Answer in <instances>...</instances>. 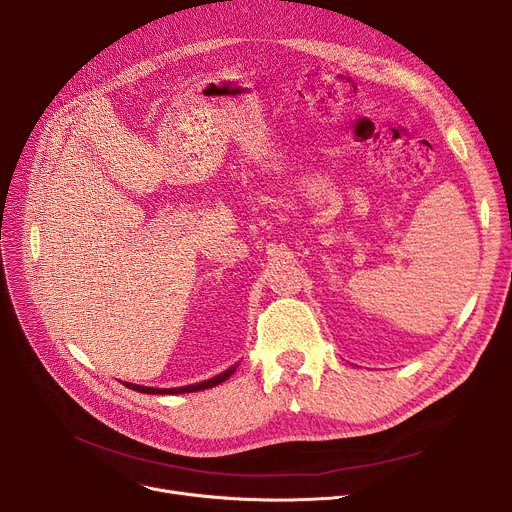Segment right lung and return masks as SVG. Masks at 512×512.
<instances>
[{"label": "right lung", "mask_w": 512, "mask_h": 512, "mask_svg": "<svg viewBox=\"0 0 512 512\" xmlns=\"http://www.w3.org/2000/svg\"><path fill=\"white\" fill-rule=\"evenodd\" d=\"M236 367H230L228 371L215 375V378L207 380V382H201V384H195V386H184V388H174V390H159V388H145V386H137V384H124L126 388L130 390H137V392H143V394H184V392H197V390H207V388H213L218 386L222 382H226L230 375L234 373Z\"/></svg>", "instance_id": "add662e5"}]
</instances>
